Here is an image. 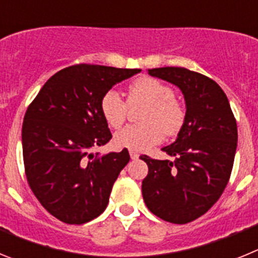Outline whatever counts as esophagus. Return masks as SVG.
<instances>
[{"mask_svg": "<svg viewBox=\"0 0 258 258\" xmlns=\"http://www.w3.org/2000/svg\"><path fill=\"white\" fill-rule=\"evenodd\" d=\"M129 155H131V159H132V160H137V159L140 157V155H138V152H136V151H129Z\"/></svg>", "mask_w": 258, "mask_h": 258, "instance_id": "1", "label": "esophagus"}]
</instances>
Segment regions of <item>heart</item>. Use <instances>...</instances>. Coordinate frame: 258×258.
Instances as JSON below:
<instances>
[{
	"mask_svg": "<svg viewBox=\"0 0 258 258\" xmlns=\"http://www.w3.org/2000/svg\"><path fill=\"white\" fill-rule=\"evenodd\" d=\"M175 97L174 89L155 77L143 76L132 81L127 88V102L116 90H108L101 98V113L113 129L124 125L129 106L147 104L141 115L145 124L127 125L115 134L118 149L146 151L160 143L164 134L174 137L186 122V109Z\"/></svg>",
	"mask_w": 258,
	"mask_h": 258,
	"instance_id": "heart-1",
	"label": "heart"
}]
</instances>
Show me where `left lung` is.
<instances>
[{
    "label": "left lung",
    "instance_id": "left-lung-1",
    "mask_svg": "<svg viewBox=\"0 0 258 258\" xmlns=\"http://www.w3.org/2000/svg\"><path fill=\"white\" fill-rule=\"evenodd\" d=\"M182 90L186 122L163 151L174 161L141 156L149 166L142 182L146 206L166 222L188 223L220 199L231 175L238 142L236 120L226 94L209 77L182 67L149 70Z\"/></svg>",
    "mask_w": 258,
    "mask_h": 258
}]
</instances>
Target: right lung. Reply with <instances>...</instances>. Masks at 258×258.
Returning a JSON list of instances; mask_svg holds the SVG:
<instances>
[{
	"label": "right lung",
	"mask_w": 258,
	"mask_h": 258,
	"mask_svg": "<svg viewBox=\"0 0 258 258\" xmlns=\"http://www.w3.org/2000/svg\"><path fill=\"white\" fill-rule=\"evenodd\" d=\"M141 70L75 64L52 75L27 108L23 161L32 192L59 221L83 225L103 213L126 149L93 150L112 138L99 108L102 95Z\"/></svg>",
	"instance_id": "1"
}]
</instances>
